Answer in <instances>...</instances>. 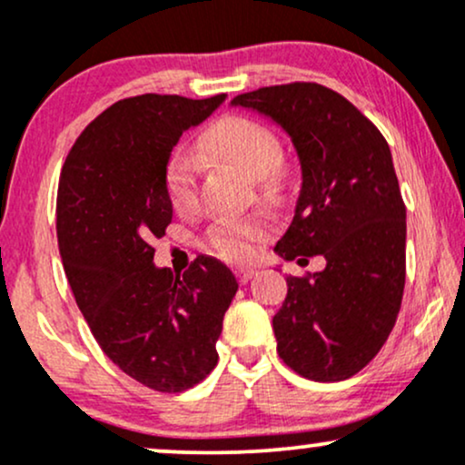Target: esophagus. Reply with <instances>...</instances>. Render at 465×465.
<instances>
[{
  "mask_svg": "<svg viewBox=\"0 0 465 465\" xmlns=\"http://www.w3.org/2000/svg\"><path fill=\"white\" fill-rule=\"evenodd\" d=\"M253 275H255V269H238V271H236V277H238L240 284H247V282H249Z\"/></svg>",
  "mask_w": 465,
  "mask_h": 465,
  "instance_id": "esophagus-1",
  "label": "esophagus"
}]
</instances>
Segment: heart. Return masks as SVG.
Here are the masks:
<instances>
[{"instance_id":"b5f03b06","label":"heart","mask_w":465,"mask_h":465,"mask_svg":"<svg viewBox=\"0 0 465 465\" xmlns=\"http://www.w3.org/2000/svg\"><path fill=\"white\" fill-rule=\"evenodd\" d=\"M203 151L218 162L233 165L244 177L255 179V190L262 201H275L284 188V168L280 165L282 143L269 126L247 115H225L207 129L201 140ZM199 168L185 151H174L165 162V196L174 212H190L196 205ZM269 232L264 218H247L238 223H221L210 232V247L218 258L229 262L249 260L255 242Z\"/></svg>"}]
</instances>
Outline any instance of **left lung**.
Wrapping results in <instances>:
<instances>
[{
    "label": "left lung",
    "instance_id": "8db88e82",
    "mask_svg": "<svg viewBox=\"0 0 465 465\" xmlns=\"http://www.w3.org/2000/svg\"><path fill=\"white\" fill-rule=\"evenodd\" d=\"M288 133L302 163L295 216L275 251L325 269L286 277L273 317L280 359L314 382L359 373L396 323L407 275V207L382 133L350 100L317 83L240 94Z\"/></svg>",
    "mask_w": 465,
    "mask_h": 465
}]
</instances>
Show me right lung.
<instances>
[{"label": "right lung", "instance_id": "add662e5", "mask_svg": "<svg viewBox=\"0 0 465 465\" xmlns=\"http://www.w3.org/2000/svg\"><path fill=\"white\" fill-rule=\"evenodd\" d=\"M223 100H120L80 133L58 181V249L80 312L104 354L154 391H185L214 370L238 291L216 258L201 255L179 277L153 264L151 247L173 221L165 162L183 131Z\"/></svg>", "mask_w": 465, "mask_h": 465}]
</instances>
